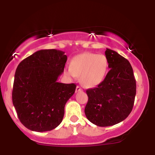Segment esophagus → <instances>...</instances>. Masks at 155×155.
<instances>
[{
	"label": "esophagus",
	"instance_id": "esophagus-1",
	"mask_svg": "<svg viewBox=\"0 0 155 155\" xmlns=\"http://www.w3.org/2000/svg\"><path fill=\"white\" fill-rule=\"evenodd\" d=\"M81 90H82V89H81V87H80L79 86H77V87H76V92H80V91H81Z\"/></svg>",
	"mask_w": 155,
	"mask_h": 155
}]
</instances>
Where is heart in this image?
Returning a JSON list of instances; mask_svg holds the SVG:
<instances>
[{
    "label": "heart",
    "instance_id": "b5f03b06",
    "mask_svg": "<svg viewBox=\"0 0 155 155\" xmlns=\"http://www.w3.org/2000/svg\"><path fill=\"white\" fill-rule=\"evenodd\" d=\"M108 71V60L106 55L84 52L74 57L71 66L65 68L64 74L70 79L80 76L84 87L91 88L105 79Z\"/></svg>",
    "mask_w": 155,
    "mask_h": 155
}]
</instances>
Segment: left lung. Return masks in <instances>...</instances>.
<instances>
[{"label": "left lung", "instance_id": "1", "mask_svg": "<svg viewBox=\"0 0 155 155\" xmlns=\"http://www.w3.org/2000/svg\"><path fill=\"white\" fill-rule=\"evenodd\" d=\"M110 71L97 87L87 90L88 102L84 113L92 123L108 127L125 120L132 111L136 94L133 68L117 51L106 49Z\"/></svg>", "mask_w": 155, "mask_h": 155}]
</instances>
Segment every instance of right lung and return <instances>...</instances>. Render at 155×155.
Masks as SVG:
<instances>
[{
    "label": "right lung",
    "instance_id": "obj_1",
    "mask_svg": "<svg viewBox=\"0 0 155 155\" xmlns=\"http://www.w3.org/2000/svg\"><path fill=\"white\" fill-rule=\"evenodd\" d=\"M67 56L63 51L42 49L19 64L12 101L19 120L36 132L54 129L63 119L65 105L75 92V84L58 82Z\"/></svg>",
    "mask_w": 155,
    "mask_h": 155
}]
</instances>
